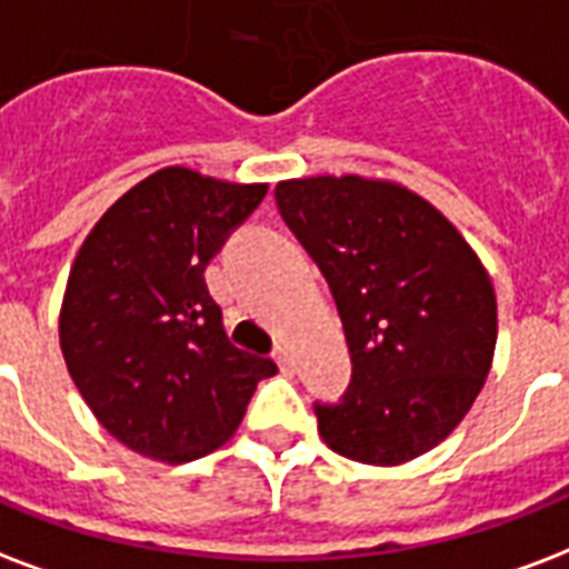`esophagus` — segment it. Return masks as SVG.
Wrapping results in <instances>:
<instances>
[{
	"mask_svg": "<svg viewBox=\"0 0 569 569\" xmlns=\"http://www.w3.org/2000/svg\"><path fill=\"white\" fill-rule=\"evenodd\" d=\"M274 358H277V363H280V370H283V372L295 370V361H292V352H289V346H277Z\"/></svg>",
	"mask_w": 569,
	"mask_h": 569,
	"instance_id": "1",
	"label": "esophagus"
}]
</instances>
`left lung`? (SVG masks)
<instances>
[{
	"mask_svg": "<svg viewBox=\"0 0 569 569\" xmlns=\"http://www.w3.org/2000/svg\"><path fill=\"white\" fill-rule=\"evenodd\" d=\"M277 208L331 286L352 385L316 406L325 445L400 466L445 441L475 406L498 340L496 289L439 208L388 179L280 181Z\"/></svg>",
	"mask_w": 569,
	"mask_h": 569,
	"instance_id": "8db88e82",
	"label": "left lung"
}]
</instances>
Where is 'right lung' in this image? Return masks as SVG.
Wrapping results in <instances>:
<instances>
[{
	"mask_svg": "<svg viewBox=\"0 0 569 569\" xmlns=\"http://www.w3.org/2000/svg\"><path fill=\"white\" fill-rule=\"evenodd\" d=\"M268 184L163 167L116 199L73 259L59 342L112 439L169 466L227 445L277 363L236 349L206 266Z\"/></svg>",
	"mask_w": 569,
	"mask_h": 569,
	"instance_id": "right-lung-1",
	"label": "right lung"
}]
</instances>
